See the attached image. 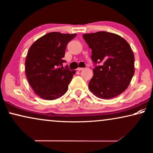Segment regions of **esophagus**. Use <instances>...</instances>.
<instances>
[{"label": "esophagus", "mask_w": 153, "mask_h": 153, "mask_svg": "<svg viewBox=\"0 0 153 153\" xmlns=\"http://www.w3.org/2000/svg\"><path fill=\"white\" fill-rule=\"evenodd\" d=\"M82 69H83V68H77V71H82Z\"/></svg>", "instance_id": "1"}]
</instances>
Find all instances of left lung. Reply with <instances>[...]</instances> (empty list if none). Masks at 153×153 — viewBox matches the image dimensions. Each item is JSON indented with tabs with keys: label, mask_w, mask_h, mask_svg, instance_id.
Segmentation results:
<instances>
[{
	"label": "left lung",
	"mask_w": 153,
	"mask_h": 153,
	"mask_svg": "<svg viewBox=\"0 0 153 153\" xmlns=\"http://www.w3.org/2000/svg\"><path fill=\"white\" fill-rule=\"evenodd\" d=\"M92 49L94 64L93 77L89 82L97 97L111 99L124 92L134 75V54L128 42L118 34L107 32L82 35Z\"/></svg>",
	"instance_id": "left-lung-1"
}]
</instances>
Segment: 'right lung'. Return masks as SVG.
Wrapping results in <instances>:
<instances>
[{
	"mask_svg": "<svg viewBox=\"0 0 153 153\" xmlns=\"http://www.w3.org/2000/svg\"><path fill=\"white\" fill-rule=\"evenodd\" d=\"M76 34L53 32L42 36L29 49L25 61V73L36 94L46 100L63 95L75 71L63 68L66 45Z\"/></svg>",
	"mask_w": 153,
	"mask_h": 153,
	"instance_id": "right-lung-1",
	"label": "right lung"
}]
</instances>
